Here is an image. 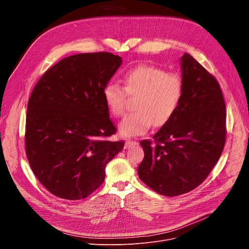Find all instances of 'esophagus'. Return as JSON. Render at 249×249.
<instances>
[{"label":"esophagus","mask_w":249,"mask_h":249,"mask_svg":"<svg viewBox=\"0 0 249 249\" xmlns=\"http://www.w3.org/2000/svg\"><path fill=\"white\" fill-rule=\"evenodd\" d=\"M136 145H138V142L132 141V140H127L125 142V149H129V148H131L133 146H136Z\"/></svg>","instance_id":"obj_1"}]
</instances>
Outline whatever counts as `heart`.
I'll use <instances>...</instances> for the list:
<instances>
[{
    "instance_id": "heart-1",
    "label": "heart",
    "mask_w": 249,
    "mask_h": 249,
    "mask_svg": "<svg viewBox=\"0 0 249 249\" xmlns=\"http://www.w3.org/2000/svg\"><path fill=\"white\" fill-rule=\"evenodd\" d=\"M123 87L108 83L103 88L102 95L109 112L120 116L125 109L127 94L137 97L136 112L128 114L119 124L123 137L145 134L152 124L162 127L175 115L181 103L184 84L176 73H166L163 69L140 65L124 74Z\"/></svg>"
}]
</instances>
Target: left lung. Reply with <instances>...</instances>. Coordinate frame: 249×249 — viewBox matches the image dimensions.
Listing matches in <instances>:
<instances>
[{
  "mask_svg": "<svg viewBox=\"0 0 249 249\" xmlns=\"http://www.w3.org/2000/svg\"><path fill=\"white\" fill-rule=\"evenodd\" d=\"M184 92L172 119L153 137L141 141L144 160L140 179L164 196H178L199 186L218 162L226 143V104L215 77L191 55L180 59Z\"/></svg>",
  "mask_w": 249,
  "mask_h": 249,
  "instance_id": "obj_1",
  "label": "left lung"
}]
</instances>
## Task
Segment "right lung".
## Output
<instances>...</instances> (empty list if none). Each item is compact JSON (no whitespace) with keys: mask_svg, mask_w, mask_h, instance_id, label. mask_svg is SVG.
Here are the masks:
<instances>
[{"mask_svg":"<svg viewBox=\"0 0 249 249\" xmlns=\"http://www.w3.org/2000/svg\"><path fill=\"white\" fill-rule=\"evenodd\" d=\"M122 58L108 52L64 58L34 87L27 104L25 153L39 182L67 200L87 198L104 181L105 167L124 148L102 90Z\"/></svg>","mask_w":249,"mask_h":249,"instance_id":"obj_1","label":"right lung"}]
</instances>
